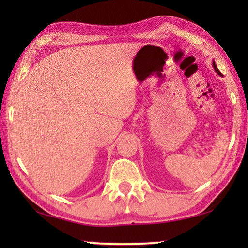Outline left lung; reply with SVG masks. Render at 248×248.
Returning a JSON list of instances; mask_svg holds the SVG:
<instances>
[{
	"mask_svg": "<svg viewBox=\"0 0 248 248\" xmlns=\"http://www.w3.org/2000/svg\"><path fill=\"white\" fill-rule=\"evenodd\" d=\"M212 65H213V68H215V71H216V72H217V74H219V75H222V73L220 72L219 69H217V64H216V62H215V61L212 62Z\"/></svg>",
	"mask_w": 248,
	"mask_h": 248,
	"instance_id": "1",
	"label": "left lung"
}]
</instances>
